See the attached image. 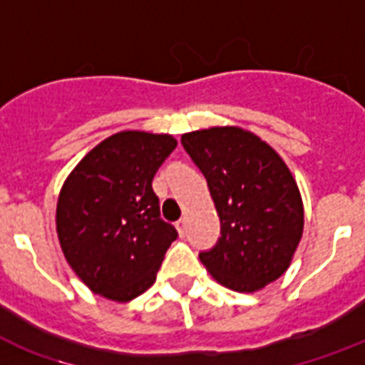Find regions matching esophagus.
Listing matches in <instances>:
<instances>
[{
	"mask_svg": "<svg viewBox=\"0 0 365 365\" xmlns=\"http://www.w3.org/2000/svg\"><path fill=\"white\" fill-rule=\"evenodd\" d=\"M176 229H178V233H180V235L185 233V220H183V217L176 222Z\"/></svg>",
	"mask_w": 365,
	"mask_h": 365,
	"instance_id": "obj_1",
	"label": "esophagus"
}]
</instances>
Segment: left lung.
Returning <instances> with one entry per match:
<instances>
[{
	"label": "left lung",
	"instance_id": "left-lung-1",
	"mask_svg": "<svg viewBox=\"0 0 365 365\" xmlns=\"http://www.w3.org/2000/svg\"><path fill=\"white\" fill-rule=\"evenodd\" d=\"M182 145L206 178L222 225L217 242L199 254L202 265L248 294L282 277L303 235V202L284 160L237 126L189 132Z\"/></svg>",
	"mask_w": 365,
	"mask_h": 365
}]
</instances>
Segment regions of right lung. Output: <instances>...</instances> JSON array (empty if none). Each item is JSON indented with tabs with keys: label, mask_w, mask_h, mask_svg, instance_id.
Here are the masks:
<instances>
[{
	"label": "right lung",
	"mask_w": 365,
	"mask_h": 365,
	"mask_svg": "<svg viewBox=\"0 0 365 365\" xmlns=\"http://www.w3.org/2000/svg\"><path fill=\"white\" fill-rule=\"evenodd\" d=\"M174 149L168 134L119 132L66 180L56 206L60 246L94 294L130 301L155 282L178 231L160 217L151 182Z\"/></svg>",
	"instance_id": "1"
}]
</instances>
